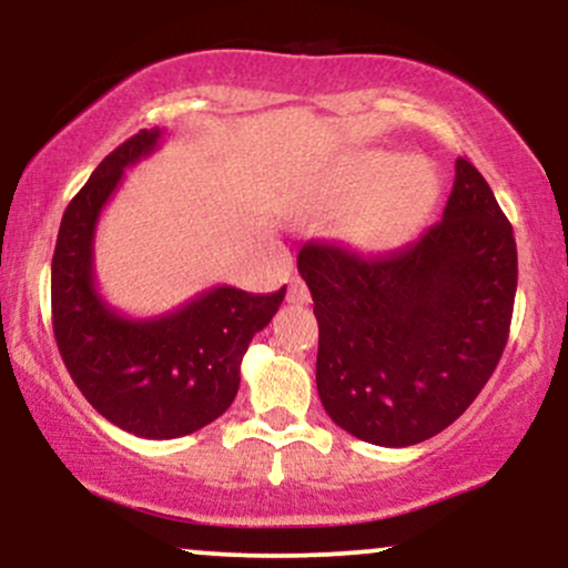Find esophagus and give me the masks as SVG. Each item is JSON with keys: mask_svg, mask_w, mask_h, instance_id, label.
I'll list each match as a JSON object with an SVG mask.
<instances>
[{"mask_svg": "<svg viewBox=\"0 0 568 568\" xmlns=\"http://www.w3.org/2000/svg\"><path fill=\"white\" fill-rule=\"evenodd\" d=\"M288 304H310V288H306L304 285V280H291V285H288Z\"/></svg>", "mask_w": 568, "mask_h": 568, "instance_id": "1", "label": "esophagus"}]
</instances>
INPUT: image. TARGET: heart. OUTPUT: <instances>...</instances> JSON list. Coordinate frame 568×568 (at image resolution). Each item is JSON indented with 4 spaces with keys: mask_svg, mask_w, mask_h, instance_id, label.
Returning <instances> with one entry per match:
<instances>
[{
    "mask_svg": "<svg viewBox=\"0 0 568 568\" xmlns=\"http://www.w3.org/2000/svg\"><path fill=\"white\" fill-rule=\"evenodd\" d=\"M433 200V179L416 160L371 152L344 168L325 194L328 207H347L342 237L361 251L400 243Z\"/></svg>",
    "mask_w": 568,
    "mask_h": 568,
    "instance_id": "heart-1",
    "label": "heart"
}]
</instances>
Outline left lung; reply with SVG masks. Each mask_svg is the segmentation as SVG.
I'll use <instances>...</instances> for the list:
<instances>
[{
    "instance_id": "left-lung-1",
    "label": "left lung",
    "mask_w": 568,
    "mask_h": 568,
    "mask_svg": "<svg viewBox=\"0 0 568 568\" xmlns=\"http://www.w3.org/2000/svg\"><path fill=\"white\" fill-rule=\"evenodd\" d=\"M298 272L321 328L325 414L374 446H414L459 419L510 334L513 226L465 158L443 219L419 240L374 258L306 243Z\"/></svg>"
}]
</instances>
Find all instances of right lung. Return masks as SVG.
I'll use <instances>...</instances> for the list:
<instances>
[{
	"mask_svg": "<svg viewBox=\"0 0 568 568\" xmlns=\"http://www.w3.org/2000/svg\"><path fill=\"white\" fill-rule=\"evenodd\" d=\"M160 141V128L141 130L95 168L63 213L50 280L55 342L71 379L98 414L149 440L181 438L232 406L247 344L285 298V285L266 296L216 285L165 315L128 317L98 293V219L128 168Z\"/></svg>",
	"mask_w": 568,
	"mask_h": 568,
	"instance_id": "obj_1",
	"label": "right lung"
}]
</instances>
